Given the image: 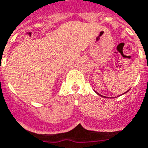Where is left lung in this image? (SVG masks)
<instances>
[{
	"label": "left lung",
	"instance_id": "8db88e82",
	"mask_svg": "<svg viewBox=\"0 0 148 148\" xmlns=\"http://www.w3.org/2000/svg\"><path fill=\"white\" fill-rule=\"evenodd\" d=\"M129 91H130V90H128V91H126V92H125V93H126V92H129ZM97 94L99 95V96H101V97H103V96H102V95L99 94V93H98V92H97ZM125 93H123V94H125Z\"/></svg>",
	"mask_w": 148,
	"mask_h": 148
}]
</instances>
